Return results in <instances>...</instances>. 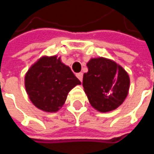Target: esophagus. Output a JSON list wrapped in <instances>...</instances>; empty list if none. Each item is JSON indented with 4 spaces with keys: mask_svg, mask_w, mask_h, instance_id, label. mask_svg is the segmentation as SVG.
<instances>
[{
    "mask_svg": "<svg viewBox=\"0 0 154 154\" xmlns=\"http://www.w3.org/2000/svg\"><path fill=\"white\" fill-rule=\"evenodd\" d=\"M76 76H77V77L79 79V80L82 82V77H83V74H82V72H79V73H77L76 74Z\"/></svg>",
    "mask_w": 154,
    "mask_h": 154,
    "instance_id": "obj_1",
    "label": "esophagus"
}]
</instances>
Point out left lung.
<instances>
[{
    "label": "left lung",
    "instance_id": "8db88e82",
    "mask_svg": "<svg viewBox=\"0 0 154 154\" xmlns=\"http://www.w3.org/2000/svg\"><path fill=\"white\" fill-rule=\"evenodd\" d=\"M82 86L94 109L106 113L125 101L129 94V74L115 61L99 57L91 58L87 63Z\"/></svg>",
    "mask_w": 154,
    "mask_h": 154
}]
</instances>
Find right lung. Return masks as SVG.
Listing matches in <instances>:
<instances>
[{
    "label": "right lung",
    "instance_id": "right-lung-1",
    "mask_svg": "<svg viewBox=\"0 0 154 154\" xmlns=\"http://www.w3.org/2000/svg\"><path fill=\"white\" fill-rule=\"evenodd\" d=\"M81 82L57 56H43L29 67L25 87L34 106L45 112H57L67 94Z\"/></svg>",
    "mask_w": 154,
    "mask_h": 154
}]
</instances>
